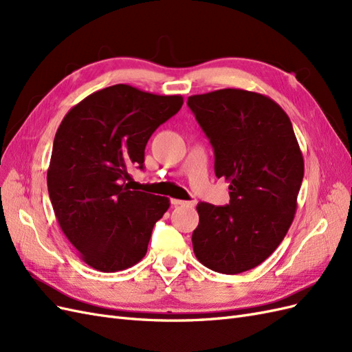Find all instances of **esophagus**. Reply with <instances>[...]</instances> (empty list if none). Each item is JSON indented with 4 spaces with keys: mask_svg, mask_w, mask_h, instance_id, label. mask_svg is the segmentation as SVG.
I'll return each instance as SVG.
<instances>
[{
    "mask_svg": "<svg viewBox=\"0 0 352 352\" xmlns=\"http://www.w3.org/2000/svg\"><path fill=\"white\" fill-rule=\"evenodd\" d=\"M173 206H186V207H194L195 201H184V199H172Z\"/></svg>",
    "mask_w": 352,
    "mask_h": 352,
    "instance_id": "obj_1",
    "label": "esophagus"
}]
</instances>
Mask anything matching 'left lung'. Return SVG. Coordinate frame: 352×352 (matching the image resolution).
I'll list each match as a JSON object with an SVG mask.
<instances>
[{"label":"left lung","instance_id":"8db88e82","mask_svg":"<svg viewBox=\"0 0 352 352\" xmlns=\"http://www.w3.org/2000/svg\"><path fill=\"white\" fill-rule=\"evenodd\" d=\"M214 150V172L225 177L230 202H199L192 233L206 267L238 274L257 267L289 230L304 177V158L289 117L265 95L219 89L188 98Z\"/></svg>","mask_w":352,"mask_h":352}]
</instances>
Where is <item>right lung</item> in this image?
<instances>
[{
    "label": "right lung",
    "instance_id": "1",
    "mask_svg": "<svg viewBox=\"0 0 352 352\" xmlns=\"http://www.w3.org/2000/svg\"><path fill=\"white\" fill-rule=\"evenodd\" d=\"M182 104L180 95L119 83L88 95L60 123L48 194L63 233L92 269L120 272L145 257L170 199L131 190L126 180L131 167L144 168L148 140Z\"/></svg>",
    "mask_w": 352,
    "mask_h": 352
}]
</instances>
